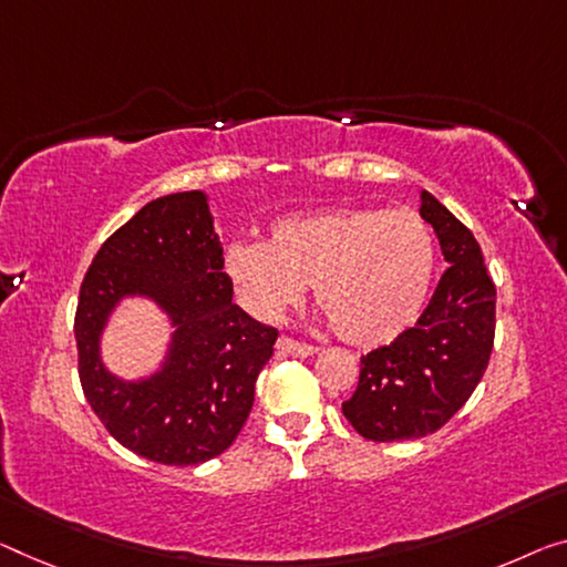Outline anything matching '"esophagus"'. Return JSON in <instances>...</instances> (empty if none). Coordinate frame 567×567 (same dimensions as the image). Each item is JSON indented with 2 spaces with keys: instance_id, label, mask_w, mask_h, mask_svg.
<instances>
[{
  "instance_id": "esophagus-1",
  "label": "esophagus",
  "mask_w": 567,
  "mask_h": 567,
  "mask_svg": "<svg viewBox=\"0 0 567 567\" xmlns=\"http://www.w3.org/2000/svg\"><path fill=\"white\" fill-rule=\"evenodd\" d=\"M276 350L284 354H293V357H311L313 352H317V347L307 344V342H296V339H291V337H281L276 342Z\"/></svg>"
}]
</instances>
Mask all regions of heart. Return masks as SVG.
<instances>
[{
    "instance_id": "b5f03b06",
    "label": "heart",
    "mask_w": 567,
    "mask_h": 567,
    "mask_svg": "<svg viewBox=\"0 0 567 567\" xmlns=\"http://www.w3.org/2000/svg\"><path fill=\"white\" fill-rule=\"evenodd\" d=\"M223 264L254 317L278 319L311 284L344 342L380 347L421 317L435 274V238L413 210L334 207L281 217L268 243H233Z\"/></svg>"
}]
</instances>
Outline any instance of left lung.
Returning a JSON list of instances; mask_svg holds the SVG:
<instances>
[{"label": "left lung", "instance_id": "8db88e82", "mask_svg": "<svg viewBox=\"0 0 567 567\" xmlns=\"http://www.w3.org/2000/svg\"><path fill=\"white\" fill-rule=\"evenodd\" d=\"M421 217L439 235L449 268L415 327L360 360V382L342 413L368 441L439 431L472 398L494 347L496 289L476 238L425 189Z\"/></svg>", "mask_w": 567, "mask_h": 567}]
</instances>
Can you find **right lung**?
<instances>
[{
    "label": "right lung",
    "instance_id": "obj_1",
    "mask_svg": "<svg viewBox=\"0 0 567 567\" xmlns=\"http://www.w3.org/2000/svg\"><path fill=\"white\" fill-rule=\"evenodd\" d=\"M126 295H146L175 327L163 368L121 381L100 360V334ZM278 332L233 303L207 195L152 199L103 243L75 311L78 374L106 431L134 454L169 466L220 456L254 408L256 380Z\"/></svg>",
    "mask_w": 567,
    "mask_h": 567
}]
</instances>
